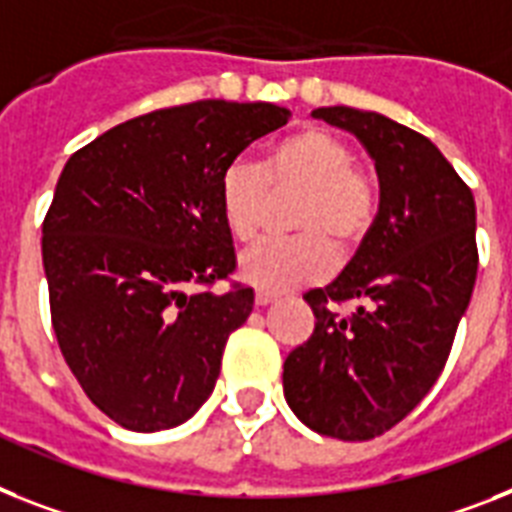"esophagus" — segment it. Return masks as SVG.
<instances>
[{
  "mask_svg": "<svg viewBox=\"0 0 512 512\" xmlns=\"http://www.w3.org/2000/svg\"><path fill=\"white\" fill-rule=\"evenodd\" d=\"M274 301H277V295L274 293H264V290H259V293H256V306L259 308L269 306V303H274Z\"/></svg>",
  "mask_w": 512,
  "mask_h": 512,
  "instance_id": "1",
  "label": "esophagus"
}]
</instances>
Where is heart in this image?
<instances>
[{
  "label": "heart",
  "instance_id": "heart-1",
  "mask_svg": "<svg viewBox=\"0 0 512 512\" xmlns=\"http://www.w3.org/2000/svg\"><path fill=\"white\" fill-rule=\"evenodd\" d=\"M301 193L290 240H264L240 256V277L264 293L314 285L335 269V248L356 251L374 227L377 183L356 164L340 135L308 125L266 149L261 167L230 164L219 177V214L227 232L248 243L261 232L272 196Z\"/></svg>",
  "mask_w": 512,
  "mask_h": 512
}]
</instances>
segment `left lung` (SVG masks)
<instances>
[{
    "label": "left lung",
    "instance_id": "obj_1",
    "mask_svg": "<svg viewBox=\"0 0 512 512\" xmlns=\"http://www.w3.org/2000/svg\"><path fill=\"white\" fill-rule=\"evenodd\" d=\"M356 135L379 177V214L350 264L306 293L314 335L290 350L282 387L308 429L361 442L403 421L434 387L474 293V193L429 138L379 112L319 107ZM332 300H358L345 320Z\"/></svg>",
    "mask_w": 512,
    "mask_h": 512
}]
</instances>
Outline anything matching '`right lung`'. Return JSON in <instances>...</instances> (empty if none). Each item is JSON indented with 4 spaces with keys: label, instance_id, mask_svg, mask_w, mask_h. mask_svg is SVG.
Here are the masks:
<instances>
[{
    "label": "right lung",
    "instance_id": "obj_1",
    "mask_svg": "<svg viewBox=\"0 0 512 512\" xmlns=\"http://www.w3.org/2000/svg\"><path fill=\"white\" fill-rule=\"evenodd\" d=\"M293 114L206 99L122 122L67 159L44 219L52 324L91 403L133 432L185 424L214 392L251 287L211 293L235 248L219 177Z\"/></svg>",
    "mask_w": 512,
    "mask_h": 512
}]
</instances>
